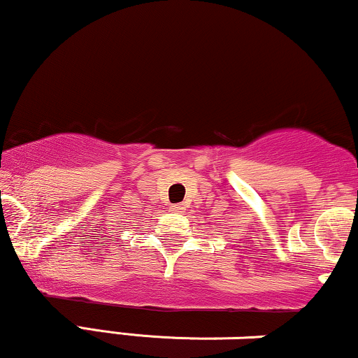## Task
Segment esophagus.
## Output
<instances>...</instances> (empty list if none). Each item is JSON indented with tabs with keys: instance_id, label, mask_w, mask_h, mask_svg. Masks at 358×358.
<instances>
[{
	"instance_id": "obj_1",
	"label": "esophagus",
	"mask_w": 358,
	"mask_h": 358,
	"mask_svg": "<svg viewBox=\"0 0 358 358\" xmlns=\"http://www.w3.org/2000/svg\"><path fill=\"white\" fill-rule=\"evenodd\" d=\"M182 206H180V204H174V206H171V211L172 213H182Z\"/></svg>"
}]
</instances>
